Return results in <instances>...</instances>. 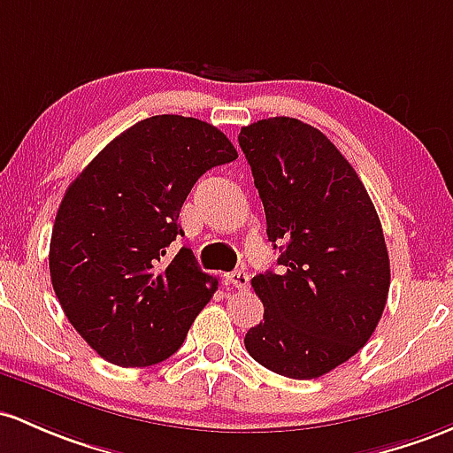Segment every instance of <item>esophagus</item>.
<instances>
[{
	"instance_id": "1",
	"label": "esophagus",
	"mask_w": 453,
	"mask_h": 453,
	"mask_svg": "<svg viewBox=\"0 0 453 453\" xmlns=\"http://www.w3.org/2000/svg\"><path fill=\"white\" fill-rule=\"evenodd\" d=\"M226 280H228V285H233L235 289H246L248 283H250V279H248V272H244V270L231 272V274H226Z\"/></svg>"
}]
</instances>
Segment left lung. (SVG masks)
Instances as JSON below:
<instances>
[{
  "instance_id": "1",
  "label": "left lung",
  "mask_w": 453,
  "mask_h": 453,
  "mask_svg": "<svg viewBox=\"0 0 453 453\" xmlns=\"http://www.w3.org/2000/svg\"><path fill=\"white\" fill-rule=\"evenodd\" d=\"M279 272L250 280L264 322L244 345L270 372L311 380L369 342L391 270L376 207L357 170L319 129L274 116L242 127Z\"/></svg>"
}]
</instances>
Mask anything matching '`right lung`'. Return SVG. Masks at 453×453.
<instances>
[{"mask_svg":"<svg viewBox=\"0 0 453 453\" xmlns=\"http://www.w3.org/2000/svg\"><path fill=\"white\" fill-rule=\"evenodd\" d=\"M237 150L213 125L162 114L116 135L77 174L51 231V285L73 328L105 361L147 367L181 348L218 289L181 248L194 183Z\"/></svg>","mask_w":453,"mask_h":453,"instance_id":"1","label":"right lung"}]
</instances>
